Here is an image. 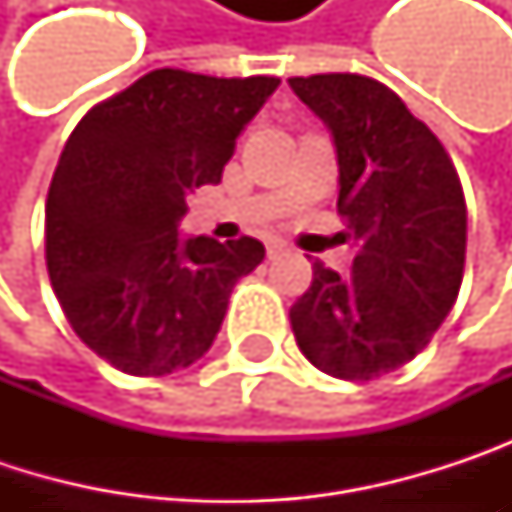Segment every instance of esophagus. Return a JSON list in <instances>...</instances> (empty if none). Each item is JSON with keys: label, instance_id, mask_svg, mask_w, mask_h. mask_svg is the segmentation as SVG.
Segmentation results:
<instances>
[{"label": "esophagus", "instance_id": "1", "mask_svg": "<svg viewBox=\"0 0 512 512\" xmlns=\"http://www.w3.org/2000/svg\"><path fill=\"white\" fill-rule=\"evenodd\" d=\"M281 252H284V243H269V246H266V255L269 257L281 255Z\"/></svg>", "mask_w": 512, "mask_h": 512}]
</instances>
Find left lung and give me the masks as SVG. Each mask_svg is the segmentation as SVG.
<instances>
[{"instance_id":"8db88e82","label":"left lung","mask_w":512,"mask_h":512,"mask_svg":"<svg viewBox=\"0 0 512 512\" xmlns=\"http://www.w3.org/2000/svg\"><path fill=\"white\" fill-rule=\"evenodd\" d=\"M296 97L332 130L338 213L356 240L353 272L311 263L290 308L302 356L367 382L418 356L451 314L465 266V195L433 130L382 82L358 73L293 76Z\"/></svg>"}]
</instances>
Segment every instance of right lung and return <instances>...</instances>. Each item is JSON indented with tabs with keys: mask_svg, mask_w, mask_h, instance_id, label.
Listing matches in <instances>:
<instances>
[{
	"mask_svg": "<svg viewBox=\"0 0 512 512\" xmlns=\"http://www.w3.org/2000/svg\"><path fill=\"white\" fill-rule=\"evenodd\" d=\"M275 76L162 67L91 106L47 195V272L73 332L130 376L183 370L213 347L255 237L180 240L186 195L219 183Z\"/></svg>",
	"mask_w": 512,
	"mask_h": 512,
	"instance_id": "obj_1",
	"label": "right lung"
}]
</instances>
